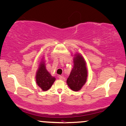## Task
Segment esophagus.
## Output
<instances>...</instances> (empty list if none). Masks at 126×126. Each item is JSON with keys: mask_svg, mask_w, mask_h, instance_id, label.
Here are the masks:
<instances>
[{"mask_svg": "<svg viewBox=\"0 0 126 126\" xmlns=\"http://www.w3.org/2000/svg\"><path fill=\"white\" fill-rule=\"evenodd\" d=\"M59 79H61V80H65V78L63 76H60Z\"/></svg>", "mask_w": 126, "mask_h": 126, "instance_id": "1", "label": "esophagus"}]
</instances>
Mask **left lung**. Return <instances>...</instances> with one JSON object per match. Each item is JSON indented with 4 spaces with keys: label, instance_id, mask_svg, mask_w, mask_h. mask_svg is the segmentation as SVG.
I'll use <instances>...</instances> for the list:
<instances>
[{
    "label": "left lung",
    "instance_id": "1",
    "mask_svg": "<svg viewBox=\"0 0 126 126\" xmlns=\"http://www.w3.org/2000/svg\"><path fill=\"white\" fill-rule=\"evenodd\" d=\"M73 59L74 66L67 79L66 83L71 90L76 92L80 90L86 83L88 71L86 61L80 53L75 54Z\"/></svg>",
    "mask_w": 126,
    "mask_h": 126
}]
</instances>
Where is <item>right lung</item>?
Returning a JSON list of instances; mask_svg holds the SVG:
<instances>
[{
    "label": "right lung",
    "instance_id": "1",
    "mask_svg": "<svg viewBox=\"0 0 126 126\" xmlns=\"http://www.w3.org/2000/svg\"><path fill=\"white\" fill-rule=\"evenodd\" d=\"M35 79L36 84L43 91L49 90L56 80L55 77H52L46 69L43 60H42L39 65L36 72Z\"/></svg>",
    "mask_w": 126,
    "mask_h": 126
}]
</instances>
